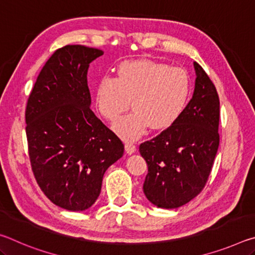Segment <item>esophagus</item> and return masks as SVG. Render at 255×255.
Listing matches in <instances>:
<instances>
[{"mask_svg": "<svg viewBox=\"0 0 255 255\" xmlns=\"http://www.w3.org/2000/svg\"><path fill=\"white\" fill-rule=\"evenodd\" d=\"M125 149H126L127 154H132L136 152V145L131 143V141H127V143L125 144Z\"/></svg>", "mask_w": 255, "mask_h": 255, "instance_id": "esophagus-1", "label": "esophagus"}]
</instances>
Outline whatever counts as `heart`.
Returning <instances> with one entry per match:
<instances>
[{
  "mask_svg": "<svg viewBox=\"0 0 255 255\" xmlns=\"http://www.w3.org/2000/svg\"><path fill=\"white\" fill-rule=\"evenodd\" d=\"M190 94V79L183 68L152 59L126 60L119 64L116 77L105 76L96 90L98 110L116 122L131 100L132 111L115 124L124 139H136L152 127L162 130L182 115Z\"/></svg>",
  "mask_w": 255,
  "mask_h": 255,
  "instance_id": "heart-1",
  "label": "heart"
}]
</instances>
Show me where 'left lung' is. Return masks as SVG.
<instances>
[{
    "label": "left lung",
    "mask_w": 255,
    "mask_h": 255,
    "mask_svg": "<svg viewBox=\"0 0 255 255\" xmlns=\"http://www.w3.org/2000/svg\"><path fill=\"white\" fill-rule=\"evenodd\" d=\"M195 91L176 122L153 139L140 144L148 173L144 193L153 205L173 209L201 192L219 146V98L199 64Z\"/></svg>",
    "instance_id": "left-lung-1"
}]
</instances>
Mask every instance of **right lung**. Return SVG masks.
Here are the masks:
<instances>
[{"instance_id": "obj_1", "label": "right lung", "mask_w": 255, "mask_h": 255, "mask_svg": "<svg viewBox=\"0 0 255 255\" xmlns=\"http://www.w3.org/2000/svg\"><path fill=\"white\" fill-rule=\"evenodd\" d=\"M103 51L67 45L50 56L25 108L29 157L37 183L60 208L83 211L101 192L124 144L90 109V63Z\"/></svg>"}]
</instances>
